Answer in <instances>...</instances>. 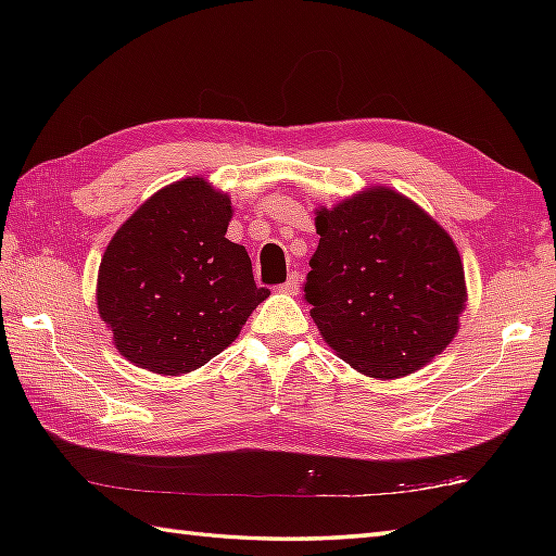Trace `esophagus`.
<instances>
[{
	"label": "esophagus",
	"mask_w": 556,
	"mask_h": 556,
	"mask_svg": "<svg viewBox=\"0 0 556 556\" xmlns=\"http://www.w3.org/2000/svg\"><path fill=\"white\" fill-rule=\"evenodd\" d=\"M299 287H301V275H299V271H291L285 285H281V291H285V293H299Z\"/></svg>",
	"instance_id": "34e87169"
}]
</instances>
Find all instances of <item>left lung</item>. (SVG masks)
<instances>
[{"label": "left lung", "instance_id": "obj_1", "mask_svg": "<svg viewBox=\"0 0 556 556\" xmlns=\"http://www.w3.org/2000/svg\"><path fill=\"white\" fill-rule=\"evenodd\" d=\"M315 215L320 243L303 299L337 356L377 380L410 375L440 356L466 305L452 236L387 186Z\"/></svg>", "mask_w": 556, "mask_h": 556}]
</instances>
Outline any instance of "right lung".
<instances>
[{"label":"right lung","instance_id":"add662e5","mask_svg":"<svg viewBox=\"0 0 556 556\" xmlns=\"http://www.w3.org/2000/svg\"><path fill=\"white\" fill-rule=\"evenodd\" d=\"M231 200L200 176L150 195L112 236L98 271V311L126 361L191 372L239 337L269 291L245 248L227 239Z\"/></svg>","mask_w":556,"mask_h":556}]
</instances>
